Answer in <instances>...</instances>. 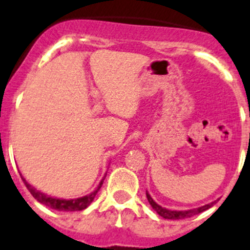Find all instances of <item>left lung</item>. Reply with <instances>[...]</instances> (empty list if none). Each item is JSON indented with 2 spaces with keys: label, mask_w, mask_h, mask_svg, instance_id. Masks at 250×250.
Returning <instances> with one entry per match:
<instances>
[{
  "label": "left lung",
  "mask_w": 250,
  "mask_h": 250,
  "mask_svg": "<svg viewBox=\"0 0 250 250\" xmlns=\"http://www.w3.org/2000/svg\"><path fill=\"white\" fill-rule=\"evenodd\" d=\"M146 199H148V202L150 204V206L153 207L154 211L157 212L159 216H162L163 218H165V220H184V218H188V217H192L195 216V214H199L201 213V212L206 211V209L211 208V207L216 204V201H213L211 202V204L205 205V206L197 207V208L188 209V211H175V209H167L165 208V207H162L160 205H158L157 202L151 199V196L149 195L148 191H146Z\"/></svg>",
  "instance_id": "obj_1"
}]
</instances>
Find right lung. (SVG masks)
I'll return each mask as SVG.
<instances>
[{"mask_svg": "<svg viewBox=\"0 0 250 250\" xmlns=\"http://www.w3.org/2000/svg\"><path fill=\"white\" fill-rule=\"evenodd\" d=\"M21 178H22L24 185L27 186L29 192L33 195V197L37 200V201L41 202V204L44 205V206L50 207V208L53 209H57V211H83V209H85L86 207L90 206L91 202L93 201L95 196L97 195V192L100 191V188H101L102 184H104V179H102L100 185L96 188V190L92 191V192L88 193V195L83 196V197H79V199L65 200V199H57V197H51V196L45 195V193L36 190L32 185H29L22 175H21Z\"/></svg>", "mask_w": 250, "mask_h": 250, "instance_id": "right-lung-1", "label": "right lung"}]
</instances>
